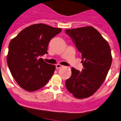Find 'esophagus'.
I'll list each match as a JSON object with an SVG mask.
<instances>
[{"mask_svg":"<svg viewBox=\"0 0 121 121\" xmlns=\"http://www.w3.org/2000/svg\"><path fill=\"white\" fill-rule=\"evenodd\" d=\"M62 67V65H61L60 64H57L56 65V67L57 69H59L60 68H61Z\"/></svg>","mask_w":121,"mask_h":121,"instance_id":"obj_1","label":"esophagus"}]
</instances>
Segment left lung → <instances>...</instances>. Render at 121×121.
<instances>
[{
  "label": "left lung",
  "instance_id": "1",
  "mask_svg": "<svg viewBox=\"0 0 121 121\" xmlns=\"http://www.w3.org/2000/svg\"><path fill=\"white\" fill-rule=\"evenodd\" d=\"M82 56V71L72 68L71 77L66 80L67 90L74 97L86 98L93 95L103 84L112 63L109 45L93 27L65 30Z\"/></svg>",
  "mask_w": 121,
  "mask_h": 121
}]
</instances>
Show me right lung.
Segmentation results:
<instances>
[{
    "label": "right lung",
    "mask_w": 121,
    "mask_h": 121,
    "mask_svg": "<svg viewBox=\"0 0 121 121\" xmlns=\"http://www.w3.org/2000/svg\"><path fill=\"white\" fill-rule=\"evenodd\" d=\"M61 28L46 24L29 26L10 41L7 61L11 74L23 89L35 91L43 87L54 72V65L40 56L47 54L50 40Z\"/></svg>",
    "instance_id": "right-lung-1"
}]
</instances>
